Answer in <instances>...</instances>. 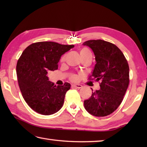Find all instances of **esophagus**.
Listing matches in <instances>:
<instances>
[{"instance_id": "esophagus-1", "label": "esophagus", "mask_w": 147, "mask_h": 147, "mask_svg": "<svg viewBox=\"0 0 147 147\" xmlns=\"http://www.w3.org/2000/svg\"><path fill=\"white\" fill-rule=\"evenodd\" d=\"M71 86L73 87V88H82V86L80 85V84H72Z\"/></svg>"}]
</instances>
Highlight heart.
<instances>
[{"label":"heart","mask_w":147,"mask_h":147,"mask_svg":"<svg viewBox=\"0 0 147 147\" xmlns=\"http://www.w3.org/2000/svg\"><path fill=\"white\" fill-rule=\"evenodd\" d=\"M80 54L81 57H82V56H84L86 55V54H91V53L88 49H87L86 48H83V49H80ZM72 79H73V80H74L76 79V76L75 75L73 76H72Z\"/></svg>","instance_id":"1"}]
</instances>
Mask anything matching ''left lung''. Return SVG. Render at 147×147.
I'll use <instances>...</instances> for the list:
<instances>
[{"label":"left lung","instance_id":"obj_1","mask_svg":"<svg viewBox=\"0 0 147 147\" xmlns=\"http://www.w3.org/2000/svg\"><path fill=\"white\" fill-rule=\"evenodd\" d=\"M82 45L93 52L96 64L91 76L100 81V89L84 100V108L92 115L105 117L115 111L123 100L129 84L128 63L121 50L109 42L97 39Z\"/></svg>","mask_w":147,"mask_h":147}]
</instances>
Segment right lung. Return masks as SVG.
<instances>
[{"instance_id": "add662e5", "label": "right lung", "mask_w": 147, "mask_h": 147, "mask_svg": "<svg viewBox=\"0 0 147 147\" xmlns=\"http://www.w3.org/2000/svg\"><path fill=\"white\" fill-rule=\"evenodd\" d=\"M74 45L52 41L38 42L24 49L17 63L20 90L28 105L41 115H49L60 109L71 84L54 85L48 73L58 69L61 56Z\"/></svg>"}]
</instances>
